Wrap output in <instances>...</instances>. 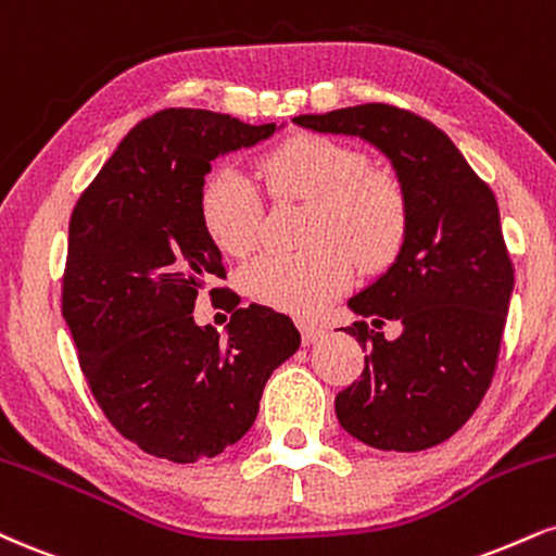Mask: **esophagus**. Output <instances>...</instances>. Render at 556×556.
<instances>
[{"label": "esophagus", "instance_id": "esophagus-1", "mask_svg": "<svg viewBox=\"0 0 556 556\" xmlns=\"http://www.w3.org/2000/svg\"><path fill=\"white\" fill-rule=\"evenodd\" d=\"M298 329H300V339L303 344H316L320 337H324V329L316 324H305V320H298Z\"/></svg>", "mask_w": 556, "mask_h": 556}]
</instances>
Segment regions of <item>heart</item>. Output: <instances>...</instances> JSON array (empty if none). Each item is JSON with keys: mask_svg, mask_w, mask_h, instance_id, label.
Masks as SVG:
<instances>
[{"mask_svg": "<svg viewBox=\"0 0 556 556\" xmlns=\"http://www.w3.org/2000/svg\"><path fill=\"white\" fill-rule=\"evenodd\" d=\"M258 176L277 202H307L300 227L303 249L264 253L240 271V287L258 305L311 316L359 269H380L396 256L409 227L406 193L393 176L367 168L363 150L295 134L258 157ZM199 219L225 256H245L258 240L261 197L249 176L217 165L199 186Z\"/></svg>", "mask_w": 556, "mask_h": 556, "instance_id": "heart-1", "label": "heart"}]
</instances>
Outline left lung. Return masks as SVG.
Here are the masks:
<instances>
[{
    "mask_svg": "<svg viewBox=\"0 0 556 556\" xmlns=\"http://www.w3.org/2000/svg\"><path fill=\"white\" fill-rule=\"evenodd\" d=\"M295 124L350 134L391 160L409 204L396 264L350 300L346 333L367 352L339 393V425L378 451L440 445L477 412L497 367L515 269L497 199L445 131L417 113L365 103L307 113ZM402 326L396 340L379 331Z\"/></svg>",
    "mask_w": 556,
    "mask_h": 556,
    "instance_id": "obj_1",
    "label": "left lung"
}]
</instances>
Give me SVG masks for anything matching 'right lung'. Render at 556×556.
<instances>
[{"instance_id": "add662e5", "label": "right lung", "mask_w": 556, "mask_h": 556, "mask_svg": "<svg viewBox=\"0 0 556 556\" xmlns=\"http://www.w3.org/2000/svg\"><path fill=\"white\" fill-rule=\"evenodd\" d=\"M274 131L225 113L160 111L126 134L72 212L62 316L105 419L155 458L191 464L238 443L266 380L300 346L285 313L238 307L232 290L227 337L193 324L199 292L225 279L199 186L214 157Z\"/></svg>"}]
</instances>
